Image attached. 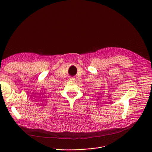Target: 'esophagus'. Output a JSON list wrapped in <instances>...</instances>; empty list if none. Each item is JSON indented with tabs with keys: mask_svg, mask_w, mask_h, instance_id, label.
<instances>
[{
	"mask_svg": "<svg viewBox=\"0 0 152 152\" xmlns=\"http://www.w3.org/2000/svg\"><path fill=\"white\" fill-rule=\"evenodd\" d=\"M68 80H70V81H72V82H74L75 81V78H73V77H70L68 79Z\"/></svg>",
	"mask_w": 152,
	"mask_h": 152,
	"instance_id": "obj_1",
	"label": "esophagus"
}]
</instances>
